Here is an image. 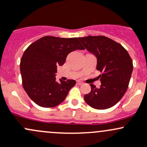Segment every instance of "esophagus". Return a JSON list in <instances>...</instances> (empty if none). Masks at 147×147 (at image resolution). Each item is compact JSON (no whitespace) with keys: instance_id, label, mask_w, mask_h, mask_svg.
<instances>
[{"instance_id":"esophagus-1","label":"esophagus","mask_w":147,"mask_h":147,"mask_svg":"<svg viewBox=\"0 0 147 147\" xmlns=\"http://www.w3.org/2000/svg\"><path fill=\"white\" fill-rule=\"evenodd\" d=\"M77 83H78V84H79V85H82V84H84L82 82H80V81H78V82H77Z\"/></svg>"}]
</instances>
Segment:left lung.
<instances>
[{
	"label": "left lung",
	"mask_w": 147,
	"mask_h": 147,
	"mask_svg": "<svg viewBox=\"0 0 147 147\" xmlns=\"http://www.w3.org/2000/svg\"><path fill=\"white\" fill-rule=\"evenodd\" d=\"M79 40L97 59L96 69L101 84L96 88L91 84L90 93L84 95L89 106L103 110L115 106L125 94L132 75L133 64L121 44L104 36L80 37Z\"/></svg>",
	"instance_id": "8db88e82"
}]
</instances>
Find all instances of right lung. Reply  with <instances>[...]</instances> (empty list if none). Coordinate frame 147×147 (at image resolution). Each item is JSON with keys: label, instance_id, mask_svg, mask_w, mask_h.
<instances>
[{"label": "right lung", "instance_id": "obj_1", "mask_svg": "<svg viewBox=\"0 0 147 147\" xmlns=\"http://www.w3.org/2000/svg\"><path fill=\"white\" fill-rule=\"evenodd\" d=\"M84 47L78 38L46 36L32 43L23 53L20 72L23 88L38 106L52 108L65 99L75 80L56 82L57 66L63 65L67 55Z\"/></svg>", "mask_w": 147, "mask_h": 147}]
</instances>
